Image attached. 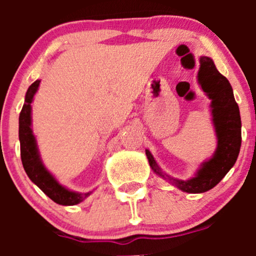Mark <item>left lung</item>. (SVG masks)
<instances>
[{"mask_svg":"<svg viewBox=\"0 0 256 256\" xmlns=\"http://www.w3.org/2000/svg\"><path fill=\"white\" fill-rule=\"evenodd\" d=\"M200 63L198 82L210 99L212 121L218 140L216 152L208 161L200 164L194 176L183 180L164 174L151 152L146 150L152 171L187 193H203L216 187L234 166L242 144V120L230 82L216 70L210 58L200 56Z\"/></svg>","mask_w":256,"mask_h":256,"instance_id":"8db88e82","label":"left lung"}]
</instances>
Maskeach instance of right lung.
<instances>
[{
    "instance_id": "add662e5",
    "label": "right lung",
    "mask_w": 256,
    "mask_h": 256,
    "mask_svg": "<svg viewBox=\"0 0 256 256\" xmlns=\"http://www.w3.org/2000/svg\"><path fill=\"white\" fill-rule=\"evenodd\" d=\"M40 80H36L26 92L24 105L20 114V158H22L23 168L30 180L40 187L46 194L62 206H76L82 202L86 197L92 194V192L79 193L68 190L62 186L56 177L48 171L40 160V151L37 147L34 135L32 131V104L34 94L37 92Z\"/></svg>"
}]
</instances>
